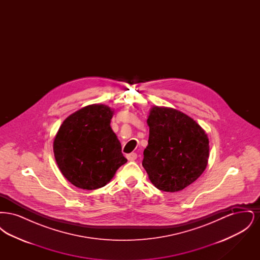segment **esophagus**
Returning a JSON list of instances; mask_svg holds the SVG:
<instances>
[{
    "instance_id": "34e87169",
    "label": "esophagus",
    "mask_w": 260,
    "mask_h": 260,
    "mask_svg": "<svg viewBox=\"0 0 260 260\" xmlns=\"http://www.w3.org/2000/svg\"><path fill=\"white\" fill-rule=\"evenodd\" d=\"M136 158H137L136 153H131V154H127V155H126V159H127L128 161H135V160H136Z\"/></svg>"
}]
</instances>
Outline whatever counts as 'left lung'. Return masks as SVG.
<instances>
[{
  "instance_id": "left-lung-1",
  "label": "left lung",
  "mask_w": 260,
  "mask_h": 260,
  "mask_svg": "<svg viewBox=\"0 0 260 260\" xmlns=\"http://www.w3.org/2000/svg\"><path fill=\"white\" fill-rule=\"evenodd\" d=\"M147 124L142 166L150 181L161 191L183 190L207 168L210 145L206 132L184 113L168 107H152Z\"/></svg>"
}]
</instances>
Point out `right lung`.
Listing matches in <instances>:
<instances>
[{"instance_id": "obj_1", "label": "right lung", "mask_w": 260, "mask_h": 260, "mask_svg": "<svg viewBox=\"0 0 260 260\" xmlns=\"http://www.w3.org/2000/svg\"><path fill=\"white\" fill-rule=\"evenodd\" d=\"M113 114L107 105H88L67 117L54 137L56 164L78 188L94 190L106 185L127 161L112 131Z\"/></svg>"}]
</instances>
